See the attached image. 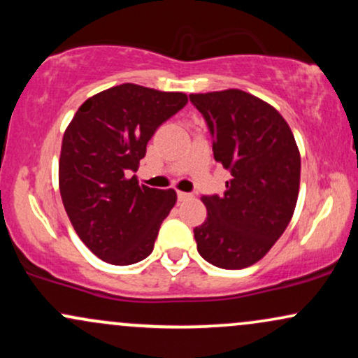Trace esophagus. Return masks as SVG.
Returning a JSON list of instances; mask_svg holds the SVG:
<instances>
[{"mask_svg": "<svg viewBox=\"0 0 358 358\" xmlns=\"http://www.w3.org/2000/svg\"><path fill=\"white\" fill-rule=\"evenodd\" d=\"M192 193H185V192H178V200L180 202H185V200H190Z\"/></svg>", "mask_w": 358, "mask_h": 358, "instance_id": "obj_1", "label": "esophagus"}]
</instances>
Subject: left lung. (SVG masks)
<instances>
[{
	"label": "left lung",
	"instance_id": "left-lung-1",
	"mask_svg": "<svg viewBox=\"0 0 358 358\" xmlns=\"http://www.w3.org/2000/svg\"><path fill=\"white\" fill-rule=\"evenodd\" d=\"M212 134L215 162L231 171L224 195H203L207 220L193 229L205 261L249 268L268 254L293 217L301 158L273 106L239 89L190 94Z\"/></svg>",
	"mask_w": 358,
	"mask_h": 358
}]
</instances>
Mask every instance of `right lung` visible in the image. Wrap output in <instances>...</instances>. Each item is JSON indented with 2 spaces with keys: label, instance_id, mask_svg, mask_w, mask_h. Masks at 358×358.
<instances>
[{
  "label": "right lung",
  "instance_id": "right-lung-1",
  "mask_svg": "<svg viewBox=\"0 0 358 358\" xmlns=\"http://www.w3.org/2000/svg\"><path fill=\"white\" fill-rule=\"evenodd\" d=\"M183 92L121 84L89 97L62 139L59 185L77 236L102 261L127 266L153 252L176 192L139 185V159L166 119L185 108Z\"/></svg>",
  "mask_w": 358,
  "mask_h": 358
}]
</instances>
